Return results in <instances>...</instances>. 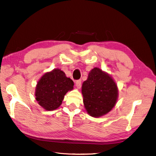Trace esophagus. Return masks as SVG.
Listing matches in <instances>:
<instances>
[{
	"mask_svg": "<svg viewBox=\"0 0 156 156\" xmlns=\"http://www.w3.org/2000/svg\"><path fill=\"white\" fill-rule=\"evenodd\" d=\"M75 86L78 88L80 89L81 87V80H77V81H75Z\"/></svg>",
	"mask_w": 156,
	"mask_h": 156,
	"instance_id": "esophagus-1",
	"label": "esophagus"
}]
</instances>
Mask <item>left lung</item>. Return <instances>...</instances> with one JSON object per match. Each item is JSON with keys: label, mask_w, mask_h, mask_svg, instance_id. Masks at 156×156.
I'll return each mask as SVG.
<instances>
[{"label": "left lung", "mask_w": 156, "mask_h": 156, "mask_svg": "<svg viewBox=\"0 0 156 156\" xmlns=\"http://www.w3.org/2000/svg\"><path fill=\"white\" fill-rule=\"evenodd\" d=\"M83 103L88 114L100 117L116 105L119 89L110 75L98 68H93L82 85Z\"/></svg>", "instance_id": "left-lung-1"}]
</instances>
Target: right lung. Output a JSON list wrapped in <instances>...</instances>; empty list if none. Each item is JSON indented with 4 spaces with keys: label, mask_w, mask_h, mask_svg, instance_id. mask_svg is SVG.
I'll list each match as a JSON object with an SVG mask.
<instances>
[{
    "label": "right lung",
    "mask_w": 156,
    "mask_h": 156,
    "mask_svg": "<svg viewBox=\"0 0 156 156\" xmlns=\"http://www.w3.org/2000/svg\"><path fill=\"white\" fill-rule=\"evenodd\" d=\"M74 83L65 73L56 68L45 73L37 83L36 100L46 111H54L62 104L68 91L73 89Z\"/></svg>",
    "instance_id": "1"
}]
</instances>
